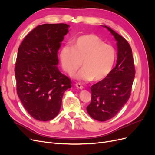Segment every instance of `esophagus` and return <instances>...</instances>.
Here are the masks:
<instances>
[{"label":"esophagus","instance_id":"1","mask_svg":"<svg viewBox=\"0 0 155 155\" xmlns=\"http://www.w3.org/2000/svg\"><path fill=\"white\" fill-rule=\"evenodd\" d=\"M76 86L77 88H79V89H83V87L81 85L80 83H76Z\"/></svg>","mask_w":155,"mask_h":155}]
</instances>
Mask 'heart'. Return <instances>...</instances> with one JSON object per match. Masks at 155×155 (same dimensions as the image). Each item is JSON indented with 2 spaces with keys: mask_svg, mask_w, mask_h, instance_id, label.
I'll list each match as a JSON object with an SVG mask.
<instances>
[{
  "mask_svg": "<svg viewBox=\"0 0 155 155\" xmlns=\"http://www.w3.org/2000/svg\"><path fill=\"white\" fill-rule=\"evenodd\" d=\"M62 67L72 75L83 68L75 78L78 80L99 81L109 74L116 59L114 48L94 34H86L75 39L72 47L64 45L59 52Z\"/></svg>",
  "mask_w": 155,
  "mask_h": 155,
  "instance_id": "b5f03b06",
  "label": "heart"
}]
</instances>
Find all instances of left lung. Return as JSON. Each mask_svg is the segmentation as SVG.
Segmentation results:
<instances>
[{
    "mask_svg": "<svg viewBox=\"0 0 155 155\" xmlns=\"http://www.w3.org/2000/svg\"><path fill=\"white\" fill-rule=\"evenodd\" d=\"M117 41V64L103 80L91 86V102L88 114L100 121L109 120L128 101L135 76L132 50L128 42L110 28L104 26Z\"/></svg>",
    "mask_w": 155,
    "mask_h": 155,
    "instance_id": "obj_1",
    "label": "left lung"
}]
</instances>
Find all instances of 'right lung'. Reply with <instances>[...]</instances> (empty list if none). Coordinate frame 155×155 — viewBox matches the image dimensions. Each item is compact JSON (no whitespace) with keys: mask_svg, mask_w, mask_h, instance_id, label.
<instances>
[{"mask_svg":"<svg viewBox=\"0 0 155 155\" xmlns=\"http://www.w3.org/2000/svg\"><path fill=\"white\" fill-rule=\"evenodd\" d=\"M69 25L37 26L22 41L15 67L17 95L28 114L39 121L57 116L70 79L58 68V52Z\"/></svg>","mask_w":155,"mask_h":155,"instance_id":"add662e5","label":"right lung"}]
</instances>
